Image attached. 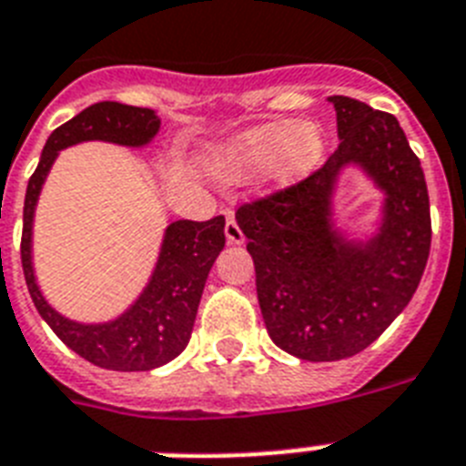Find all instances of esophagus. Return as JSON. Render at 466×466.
<instances>
[{
    "instance_id": "esophagus-1",
    "label": "esophagus",
    "mask_w": 466,
    "mask_h": 466,
    "mask_svg": "<svg viewBox=\"0 0 466 466\" xmlns=\"http://www.w3.org/2000/svg\"><path fill=\"white\" fill-rule=\"evenodd\" d=\"M225 237H227V241H229V244H244V232H241L239 222L234 220L232 213H227Z\"/></svg>"
}]
</instances>
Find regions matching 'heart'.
I'll use <instances>...</instances> for the list:
<instances>
[{"mask_svg":"<svg viewBox=\"0 0 466 466\" xmlns=\"http://www.w3.org/2000/svg\"><path fill=\"white\" fill-rule=\"evenodd\" d=\"M323 153L325 136L320 127L282 119L260 124L234 138L225 150V162L234 174H258L275 165L279 177L299 179L319 165Z\"/></svg>","mask_w":466,"mask_h":466,"instance_id":"obj_1","label":"heart"}]
</instances>
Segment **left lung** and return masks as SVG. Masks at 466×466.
Masks as SVG:
<instances>
[{
	"label": "left lung",
	"instance_id": "1",
	"mask_svg": "<svg viewBox=\"0 0 466 466\" xmlns=\"http://www.w3.org/2000/svg\"><path fill=\"white\" fill-rule=\"evenodd\" d=\"M330 102L339 146L323 167L237 210L268 335L304 361H339L380 338L417 292L431 251L429 188L400 122L354 97ZM347 164L386 191L384 225L366 245L329 229L331 188Z\"/></svg>",
	"mask_w": 466,
	"mask_h": 466
}]
</instances>
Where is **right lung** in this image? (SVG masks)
I'll return each instance as SVG.
<instances>
[{
	"label": "right lung",
	"mask_w": 466,
	"mask_h": 466,
	"mask_svg": "<svg viewBox=\"0 0 466 466\" xmlns=\"http://www.w3.org/2000/svg\"><path fill=\"white\" fill-rule=\"evenodd\" d=\"M160 128L153 109L131 107L122 102L90 105L52 131L45 143L25 191L24 234H21V266L25 285L37 313L47 320L55 335L69 350L90 364L109 370H150L179 357L194 330L200 294L208 272L225 248V218L194 222L177 220L167 227L160 260L153 278L131 309L116 320L102 325H83L64 319L43 299L30 263L33 213L56 153L81 141H109L119 146H146Z\"/></svg>",
	"instance_id": "right-lung-1"
}]
</instances>
